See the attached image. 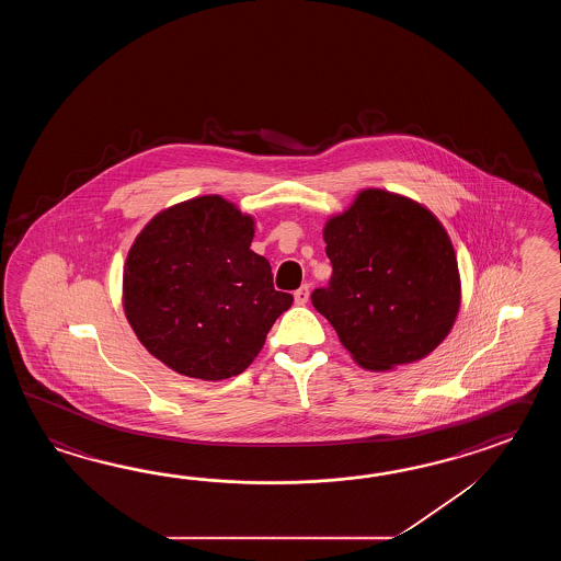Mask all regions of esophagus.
<instances>
[{"mask_svg":"<svg viewBox=\"0 0 561 561\" xmlns=\"http://www.w3.org/2000/svg\"><path fill=\"white\" fill-rule=\"evenodd\" d=\"M309 297V286L302 285L298 288L297 293H295V302H297V305H307Z\"/></svg>","mask_w":561,"mask_h":561,"instance_id":"1","label":"esophagus"}]
</instances>
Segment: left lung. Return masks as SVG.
<instances>
[{
  "mask_svg": "<svg viewBox=\"0 0 561 561\" xmlns=\"http://www.w3.org/2000/svg\"><path fill=\"white\" fill-rule=\"evenodd\" d=\"M333 264L312 307L333 324L353 360L373 373L431 355L461 307L454 242L425 204L363 188L322 228Z\"/></svg>",
  "mask_w": 561,
  "mask_h": 561,
  "instance_id": "obj_1",
  "label": "left lung"
}]
</instances>
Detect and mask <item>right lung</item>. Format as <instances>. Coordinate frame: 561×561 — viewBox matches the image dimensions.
<instances>
[{"mask_svg": "<svg viewBox=\"0 0 561 561\" xmlns=\"http://www.w3.org/2000/svg\"><path fill=\"white\" fill-rule=\"evenodd\" d=\"M254 216L218 194L168 206L131 242L122 307L144 348L168 369L222 381L251 365L293 295L275 290L251 251Z\"/></svg>", "mask_w": 561, "mask_h": 561, "instance_id": "obj_1", "label": "right lung"}]
</instances>
